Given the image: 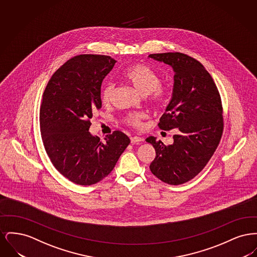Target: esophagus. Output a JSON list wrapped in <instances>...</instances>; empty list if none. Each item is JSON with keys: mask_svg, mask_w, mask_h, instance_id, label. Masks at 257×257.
Segmentation results:
<instances>
[{"mask_svg": "<svg viewBox=\"0 0 257 257\" xmlns=\"http://www.w3.org/2000/svg\"><path fill=\"white\" fill-rule=\"evenodd\" d=\"M144 141V139L143 138H141V137H132L131 138V143L132 144H139V143H142Z\"/></svg>", "mask_w": 257, "mask_h": 257, "instance_id": "esophagus-1", "label": "esophagus"}]
</instances>
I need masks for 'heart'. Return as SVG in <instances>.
Instances as JSON below:
<instances>
[{
    "mask_svg": "<svg viewBox=\"0 0 257 257\" xmlns=\"http://www.w3.org/2000/svg\"><path fill=\"white\" fill-rule=\"evenodd\" d=\"M120 78L131 85L143 96L149 95L152 104L159 106L167 98V90L160 86V78L157 74L147 65L134 63L127 66L120 74ZM114 86L111 83H106L101 89V99L104 104H109L112 97ZM145 114L133 112L126 116L125 120L131 126L140 127L143 124Z\"/></svg>",
    "mask_w": 257,
    "mask_h": 257,
    "instance_id": "heart-1",
    "label": "heart"
}]
</instances>
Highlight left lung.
Here are the masks:
<instances>
[{"label": "left lung", "mask_w": 257, "mask_h": 257, "mask_svg": "<svg viewBox=\"0 0 257 257\" xmlns=\"http://www.w3.org/2000/svg\"><path fill=\"white\" fill-rule=\"evenodd\" d=\"M148 58L170 65L174 73L171 101L159 127L177 131L170 146L147 138L156 151L149 168L165 183H186L204 169L219 146L223 130L220 93L204 66L185 54H151Z\"/></svg>", "instance_id": "left-lung-1"}]
</instances>
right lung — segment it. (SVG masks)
Wrapping results in <instances>:
<instances>
[{
	"mask_svg": "<svg viewBox=\"0 0 257 257\" xmlns=\"http://www.w3.org/2000/svg\"><path fill=\"white\" fill-rule=\"evenodd\" d=\"M115 62L108 56H76L53 74L43 93L39 121L45 150L58 171L78 185L105 178L130 144L120 131L104 143L88 131L102 107V82Z\"/></svg>",
	"mask_w": 257,
	"mask_h": 257,
	"instance_id": "obj_1",
	"label": "right lung"
}]
</instances>
